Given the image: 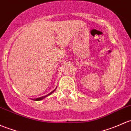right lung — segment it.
I'll use <instances>...</instances> for the list:
<instances>
[{
  "instance_id": "add662e5",
  "label": "right lung",
  "mask_w": 131,
  "mask_h": 131,
  "mask_svg": "<svg viewBox=\"0 0 131 131\" xmlns=\"http://www.w3.org/2000/svg\"><path fill=\"white\" fill-rule=\"evenodd\" d=\"M56 88H57V87H56V89H55L54 90H53V91H52V92H51L50 93H48V94L46 95H45V96H42V97H39V98H36V99H32V100H35V101H39V100H42V99H43L46 98V97H48V96L50 95L51 94H52V93H53V92H54L55 90H56Z\"/></svg>"
}]
</instances>
